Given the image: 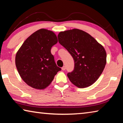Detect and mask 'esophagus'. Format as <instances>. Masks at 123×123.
Here are the masks:
<instances>
[{"label":"esophagus","mask_w":123,"mask_h":123,"mask_svg":"<svg viewBox=\"0 0 123 123\" xmlns=\"http://www.w3.org/2000/svg\"><path fill=\"white\" fill-rule=\"evenodd\" d=\"M61 69H62V70H66V67L65 66H63V67H62Z\"/></svg>","instance_id":"1"}]
</instances>
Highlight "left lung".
Segmentation results:
<instances>
[{
	"mask_svg": "<svg viewBox=\"0 0 123 123\" xmlns=\"http://www.w3.org/2000/svg\"><path fill=\"white\" fill-rule=\"evenodd\" d=\"M60 44L67 50L74 60V69L67 76L79 88L93 85L98 79L106 64V52L94 37L78 29L60 32Z\"/></svg>",
	"mask_w": 123,
	"mask_h": 123,
	"instance_id": "left-lung-1",
	"label": "left lung"
}]
</instances>
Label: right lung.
I'll return each mask as SVG.
<instances>
[{
	"label": "right lung",
	"mask_w": 123,
	"mask_h": 123,
	"mask_svg": "<svg viewBox=\"0 0 123 123\" xmlns=\"http://www.w3.org/2000/svg\"><path fill=\"white\" fill-rule=\"evenodd\" d=\"M57 42L54 32L41 29L28 37L17 52L16 68L22 80L29 86L44 89L61 70L50 51Z\"/></svg>",
	"instance_id": "right-lung-1"
}]
</instances>
